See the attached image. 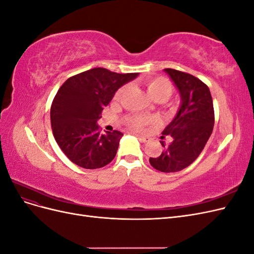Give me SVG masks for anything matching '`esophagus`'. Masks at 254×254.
Masks as SVG:
<instances>
[{
  "mask_svg": "<svg viewBox=\"0 0 254 254\" xmlns=\"http://www.w3.org/2000/svg\"><path fill=\"white\" fill-rule=\"evenodd\" d=\"M135 136L137 137V139H139L141 142H143V143H145V142H147L148 140H149V137H147V136H145V135H141V134H135Z\"/></svg>",
  "mask_w": 254,
  "mask_h": 254,
  "instance_id": "esophagus-1",
  "label": "esophagus"
}]
</instances>
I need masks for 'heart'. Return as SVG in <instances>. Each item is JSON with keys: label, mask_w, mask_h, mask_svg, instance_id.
Returning <instances> with one entry per match:
<instances>
[{"label": "heart", "mask_w": 254, "mask_h": 254, "mask_svg": "<svg viewBox=\"0 0 254 254\" xmlns=\"http://www.w3.org/2000/svg\"><path fill=\"white\" fill-rule=\"evenodd\" d=\"M144 86L147 92L148 96L155 102H163L166 98L171 96L173 92V86L172 83L168 81L164 77H148L144 80ZM125 88L120 89L117 94H115V98H120L122 94L124 93ZM128 125L131 126L132 128L140 129L146 126L149 123V120L142 117H136V115H131L127 119Z\"/></svg>", "instance_id": "b5f03b06"}]
</instances>
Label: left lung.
I'll list each match as a JSON object with an SVG mask.
<instances>
[{
  "label": "left lung",
  "mask_w": 254,
  "mask_h": 254,
  "mask_svg": "<svg viewBox=\"0 0 254 254\" xmlns=\"http://www.w3.org/2000/svg\"><path fill=\"white\" fill-rule=\"evenodd\" d=\"M180 95V107L175 118L162 132L171 143L160 141L163 151L157 158H149L150 165L163 173L179 172L200 155L212 134L214 109L211 92L205 83L195 76L164 68Z\"/></svg>",
  "instance_id": "obj_1"
}]
</instances>
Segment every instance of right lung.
<instances>
[{
    "mask_svg": "<svg viewBox=\"0 0 254 254\" xmlns=\"http://www.w3.org/2000/svg\"><path fill=\"white\" fill-rule=\"evenodd\" d=\"M137 76L95 67L72 76L60 87L51 107L52 130L73 163L95 170L114 159L123 133L118 130L101 133L97 121L115 92Z\"/></svg>",
    "mask_w": 254,
    "mask_h": 254,
    "instance_id": "add662e5",
    "label": "right lung"
}]
</instances>
